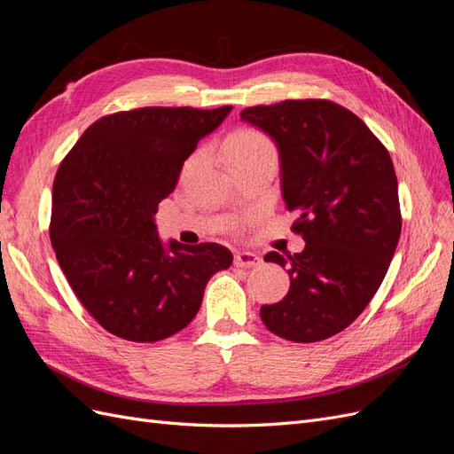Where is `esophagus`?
I'll return each instance as SVG.
<instances>
[{
	"instance_id": "esophagus-1",
	"label": "esophagus",
	"mask_w": 454,
	"mask_h": 454,
	"mask_svg": "<svg viewBox=\"0 0 454 454\" xmlns=\"http://www.w3.org/2000/svg\"><path fill=\"white\" fill-rule=\"evenodd\" d=\"M263 263V259L252 252H237L235 255V265L240 269H254Z\"/></svg>"
}]
</instances>
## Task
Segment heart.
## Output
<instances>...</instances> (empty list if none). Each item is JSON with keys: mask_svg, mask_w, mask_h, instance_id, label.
I'll use <instances>...</instances> for the list:
<instances>
[{"mask_svg": "<svg viewBox=\"0 0 454 454\" xmlns=\"http://www.w3.org/2000/svg\"><path fill=\"white\" fill-rule=\"evenodd\" d=\"M200 151H195L185 162L182 174H189L193 170L195 164L200 159ZM225 155L232 164L239 162H248V160H257V159H277V145L269 138L265 132H261L259 129H240L237 132H232L227 144H225Z\"/></svg>", "mask_w": 454, "mask_h": 454, "instance_id": "1", "label": "heart"}]
</instances>
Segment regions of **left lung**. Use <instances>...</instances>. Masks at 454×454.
<instances>
[{
	"label": "left lung",
	"instance_id": "left-lung-1",
	"mask_svg": "<svg viewBox=\"0 0 454 454\" xmlns=\"http://www.w3.org/2000/svg\"><path fill=\"white\" fill-rule=\"evenodd\" d=\"M278 145L292 231L301 254L269 252L287 267L290 292L263 305L269 332L316 342L348 327L382 284L402 232L397 177L388 149L350 109L332 100H284L242 109Z\"/></svg>",
	"mask_w": 454,
	"mask_h": 454
}]
</instances>
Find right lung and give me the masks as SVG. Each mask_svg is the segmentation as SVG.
Instances as JSON below:
<instances>
[{"label":"right lung","mask_w":454,"mask_h":454,"mask_svg":"<svg viewBox=\"0 0 454 454\" xmlns=\"http://www.w3.org/2000/svg\"><path fill=\"white\" fill-rule=\"evenodd\" d=\"M231 109L151 106L104 115L60 162L51 244L106 332L134 342L177 333L195 318L212 274L231 267L232 254L215 242L164 248L153 219L184 160Z\"/></svg>","instance_id":"1"}]
</instances>
